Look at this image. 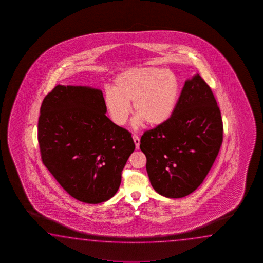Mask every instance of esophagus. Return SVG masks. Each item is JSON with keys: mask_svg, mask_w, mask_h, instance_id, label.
<instances>
[{"mask_svg": "<svg viewBox=\"0 0 263 263\" xmlns=\"http://www.w3.org/2000/svg\"><path fill=\"white\" fill-rule=\"evenodd\" d=\"M133 139H134V143H135V148L138 150L140 148V138H139L137 135H133Z\"/></svg>", "mask_w": 263, "mask_h": 263, "instance_id": "obj_1", "label": "esophagus"}]
</instances>
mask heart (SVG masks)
<instances>
[{
  "label": "heart",
  "instance_id": "b5f03b06",
  "mask_svg": "<svg viewBox=\"0 0 263 263\" xmlns=\"http://www.w3.org/2000/svg\"><path fill=\"white\" fill-rule=\"evenodd\" d=\"M178 93V79L173 72L154 67H137L117 76L113 89L105 91L104 105L117 125L127 122L129 104L133 103L136 127L143 122L158 127L173 116Z\"/></svg>",
  "mask_w": 263,
  "mask_h": 263
}]
</instances>
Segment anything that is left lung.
Returning <instances> with one entry per match:
<instances>
[{
  "label": "left lung",
  "mask_w": 263,
  "mask_h": 263,
  "mask_svg": "<svg viewBox=\"0 0 263 263\" xmlns=\"http://www.w3.org/2000/svg\"><path fill=\"white\" fill-rule=\"evenodd\" d=\"M221 112L199 74L185 82L173 116L144 132L140 148L146 156L152 187L178 199L194 192L209 173L223 143Z\"/></svg>",
  "instance_id": "obj_1"
}]
</instances>
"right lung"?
<instances>
[{
	"instance_id": "add662e5",
	"label": "right lung",
	"mask_w": 263,
	"mask_h": 263,
	"mask_svg": "<svg viewBox=\"0 0 263 263\" xmlns=\"http://www.w3.org/2000/svg\"><path fill=\"white\" fill-rule=\"evenodd\" d=\"M102 91L61 85L40 107L41 159L71 197L97 204L114 196L135 149L132 134L106 116Z\"/></svg>"
}]
</instances>
